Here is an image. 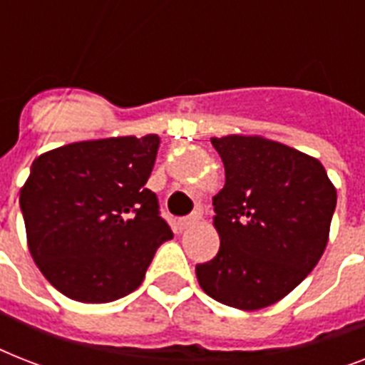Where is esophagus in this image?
I'll return each instance as SVG.
<instances>
[{
    "label": "esophagus",
    "instance_id": "obj_1",
    "mask_svg": "<svg viewBox=\"0 0 365 365\" xmlns=\"http://www.w3.org/2000/svg\"><path fill=\"white\" fill-rule=\"evenodd\" d=\"M199 220H200V212H193L191 216H185V217H182V220H180V227H182V229L191 227V225H195V223L199 222Z\"/></svg>",
    "mask_w": 365,
    "mask_h": 365
}]
</instances>
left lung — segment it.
Listing matches in <instances>:
<instances>
[{
  "mask_svg": "<svg viewBox=\"0 0 365 365\" xmlns=\"http://www.w3.org/2000/svg\"><path fill=\"white\" fill-rule=\"evenodd\" d=\"M225 166L214 197L216 257L197 265L212 299L240 311L277 303L322 257L337 191L322 163L261 136L212 138Z\"/></svg>",
  "mask_w": 365,
  "mask_h": 365,
  "instance_id": "obj_1",
  "label": "left lung"
}]
</instances>
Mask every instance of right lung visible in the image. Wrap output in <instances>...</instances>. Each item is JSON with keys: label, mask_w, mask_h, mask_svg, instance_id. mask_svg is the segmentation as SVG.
I'll use <instances>...</instances> for the list:
<instances>
[{"label": "right lung", "mask_w": 365, "mask_h": 365, "mask_svg": "<svg viewBox=\"0 0 365 365\" xmlns=\"http://www.w3.org/2000/svg\"><path fill=\"white\" fill-rule=\"evenodd\" d=\"M159 136H119L56 148L31 163L20 189L30 254L70 299L110 303L143 282L172 235L145 187Z\"/></svg>", "instance_id": "add662e5"}]
</instances>
